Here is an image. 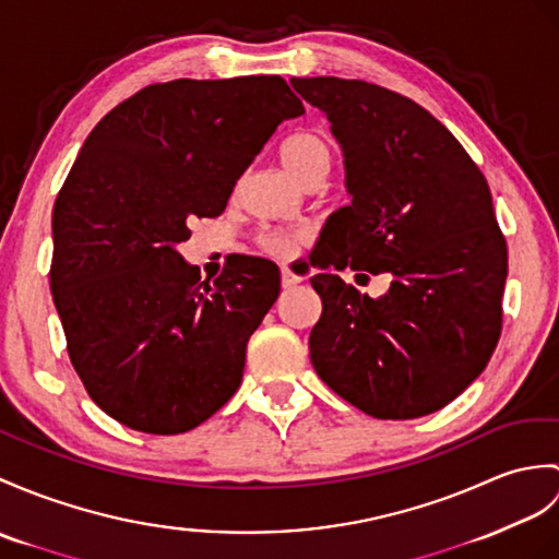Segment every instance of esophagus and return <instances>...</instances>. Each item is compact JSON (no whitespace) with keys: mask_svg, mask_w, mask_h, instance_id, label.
I'll use <instances>...</instances> for the list:
<instances>
[{"mask_svg":"<svg viewBox=\"0 0 559 559\" xmlns=\"http://www.w3.org/2000/svg\"><path fill=\"white\" fill-rule=\"evenodd\" d=\"M300 281H302V278L297 276V274H293V271H290L288 266L281 269V285H283V288H295V285L300 283Z\"/></svg>","mask_w":559,"mask_h":559,"instance_id":"obj_1","label":"esophagus"}]
</instances>
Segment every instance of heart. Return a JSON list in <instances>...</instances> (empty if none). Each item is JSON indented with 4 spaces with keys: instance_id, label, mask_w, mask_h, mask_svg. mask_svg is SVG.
Returning a JSON list of instances; mask_svg holds the SVG:
<instances>
[{
    "instance_id": "obj_1",
    "label": "heart",
    "mask_w": 559,
    "mask_h": 559,
    "mask_svg": "<svg viewBox=\"0 0 559 559\" xmlns=\"http://www.w3.org/2000/svg\"><path fill=\"white\" fill-rule=\"evenodd\" d=\"M281 164L300 180L305 188L311 183H323L331 171L333 150L331 142L317 131H297L283 140L278 150ZM257 245L271 257H290L305 240L302 230H278L262 228L257 233Z\"/></svg>"
}]
</instances>
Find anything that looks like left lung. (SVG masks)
<instances>
[{
  "mask_svg": "<svg viewBox=\"0 0 559 559\" xmlns=\"http://www.w3.org/2000/svg\"><path fill=\"white\" fill-rule=\"evenodd\" d=\"M326 111L353 204L319 238V264L391 274L371 300L335 274L309 283L319 379L376 419L443 409L488 365L502 331L508 242L481 168L417 102L367 81L293 78Z\"/></svg>",
  "mask_w": 559,
  "mask_h": 559,
  "instance_id": "1",
  "label": "left lung"
}]
</instances>
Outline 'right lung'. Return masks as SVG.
<instances>
[{"instance_id":"obj_1","label":"right lung","mask_w":559,"mask_h":559,"mask_svg":"<svg viewBox=\"0 0 559 559\" xmlns=\"http://www.w3.org/2000/svg\"><path fill=\"white\" fill-rule=\"evenodd\" d=\"M305 107L281 75L154 83L95 126L51 212L49 285L87 395L154 436L200 426L238 391L281 271L238 257L200 281L176 245L214 218L276 128Z\"/></svg>"}]
</instances>
